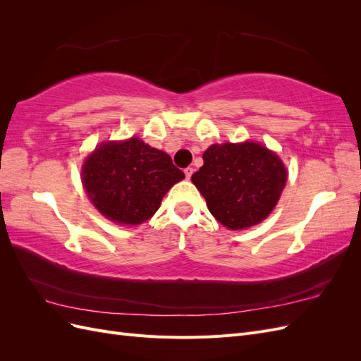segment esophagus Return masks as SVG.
<instances>
[{"label": "esophagus", "mask_w": 361, "mask_h": 361, "mask_svg": "<svg viewBox=\"0 0 361 361\" xmlns=\"http://www.w3.org/2000/svg\"><path fill=\"white\" fill-rule=\"evenodd\" d=\"M185 171V176H187V179H190L191 176H192V173H194V169L192 167H187L183 170Z\"/></svg>", "instance_id": "1"}]
</instances>
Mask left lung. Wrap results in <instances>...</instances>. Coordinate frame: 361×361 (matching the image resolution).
<instances>
[{"label": "left lung", "instance_id": "obj_1", "mask_svg": "<svg viewBox=\"0 0 361 361\" xmlns=\"http://www.w3.org/2000/svg\"><path fill=\"white\" fill-rule=\"evenodd\" d=\"M191 180L223 226L239 231L271 214L286 183L280 158L257 143L212 145Z\"/></svg>", "mask_w": 361, "mask_h": 361}]
</instances>
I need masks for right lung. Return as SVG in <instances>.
I'll return each instance as SVG.
<instances>
[{"label":"right lung","instance_id":"obj_1","mask_svg":"<svg viewBox=\"0 0 361 361\" xmlns=\"http://www.w3.org/2000/svg\"><path fill=\"white\" fill-rule=\"evenodd\" d=\"M183 178L166 152L135 137L101 145L82 166V183L90 200L108 220L120 224L149 220L166 192Z\"/></svg>","mask_w":361,"mask_h":361}]
</instances>
